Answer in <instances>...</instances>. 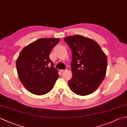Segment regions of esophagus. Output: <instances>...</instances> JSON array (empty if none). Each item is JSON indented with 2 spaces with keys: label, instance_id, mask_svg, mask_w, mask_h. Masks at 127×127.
I'll return each instance as SVG.
<instances>
[{
  "label": "esophagus",
  "instance_id": "1",
  "mask_svg": "<svg viewBox=\"0 0 127 127\" xmlns=\"http://www.w3.org/2000/svg\"><path fill=\"white\" fill-rule=\"evenodd\" d=\"M64 71H65V70H63V69H61V70H60V71L62 72H62H64Z\"/></svg>",
  "mask_w": 127,
  "mask_h": 127
}]
</instances>
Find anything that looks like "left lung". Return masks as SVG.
<instances>
[{
  "label": "left lung",
  "instance_id": "obj_1",
  "mask_svg": "<svg viewBox=\"0 0 127 127\" xmlns=\"http://www.w3.org/2000/svg\"><path fill=\"white\" fill-rule=\"evenodd\" d=\"M64 40L71 50L73 76L68 83L76 95L94 93L105 79L107 60L95 41L81 35L68 36Z\"/></svg>",
  "mask_w": 127,
  "mask_h": 127
}]
</instances>
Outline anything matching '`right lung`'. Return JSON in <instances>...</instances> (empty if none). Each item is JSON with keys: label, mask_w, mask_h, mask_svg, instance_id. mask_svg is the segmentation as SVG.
Wrapping results in <instances>:
<instances>
[{"label": "right lung", "mask_w": 127, "mask_h": 127, "mask_svg": "<svg viewBox=\"0 0 127 127\" xmlns=\"http://www.w3.org/2000/svg\"><path fill=\"white\" fill-rule=\"evenodd\" d=\"M60 41L59 38H40L26 46L16 60L19 79L27 90L37 95H44L53 88L59 78L49 54Z\"/></svg>", "instance_id": "right-lung-1"}]
</instances>
